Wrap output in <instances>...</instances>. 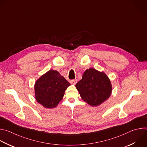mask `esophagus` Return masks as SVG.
Segmentation results:
<instances>
[{"mask_svg": "<svg viewBox=\"0 0 147 147\" xmlns=\"http://www.w3.org/2000/svg\"><path fill=\"white\" fill-rule=\"evenodd\" d=\"M77 82V79H74V80H72L70 81V83L71 84H73V85H75Z\"/></svg>", "mask_w": 147, "mask_h": 147, "instance_id": "34e87169", "label": "esophagus"}]
</instances>
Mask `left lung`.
Here are the masks:
<instances>
[{"label":"left lung","mask_w":147,"mask_h":147,"mask_svg":"<svg viewBox=\"0 0 147 147\" xmlns=\"http://www.w3.org/2000/svg\"><path fill=\"white\" fill-rule=\"evenodd\" d=\"M81 98L92 106H97L111 95L110 80L103 72L90 68L85 71L82 78L76 85Z\"/></svg>","instance_id":"1"}]
</instances>
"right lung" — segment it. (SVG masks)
<instances>
[{
	"label": "right lung",
	"instance_id": "1",
	"mask_svg": "<svg viewBox=\"0 0 147 147\" xmlns=\"http://www.w3.org/2000/svg\"><path fill=\"white\" fill-rule=\"evenodd\" d=\"M70 85L58 71L50 70L35 83L36 99L45 108H54L61 101L65 90Z\"/></svg>",
	"mask_w": 147,
	"mask_h": 147
}]
</instances>
